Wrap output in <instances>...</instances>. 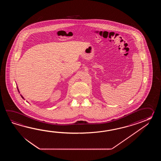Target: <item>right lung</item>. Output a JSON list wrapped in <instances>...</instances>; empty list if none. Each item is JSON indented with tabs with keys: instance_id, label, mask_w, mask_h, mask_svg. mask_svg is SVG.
Returning <instances> with one entry per match:
<instances>
[{
	"instance_id": "obj_1",
	"label": "right lung",
	"mask_w": 161,
	"mask_h": 161,
	"mask_svg": "<svg viewBox=\"0 0 161 161\" xmlns=\"http://www.w3.org/2000/svg\"><path fill=\"white\" fill-rule=\"evenodd\" d=\"M17 89H18V92H19V90H18V87H17ZM21 97H22V98H23V99H24V97H23V96H22V95H21Z\"/></svg>"
}]
</instances>
